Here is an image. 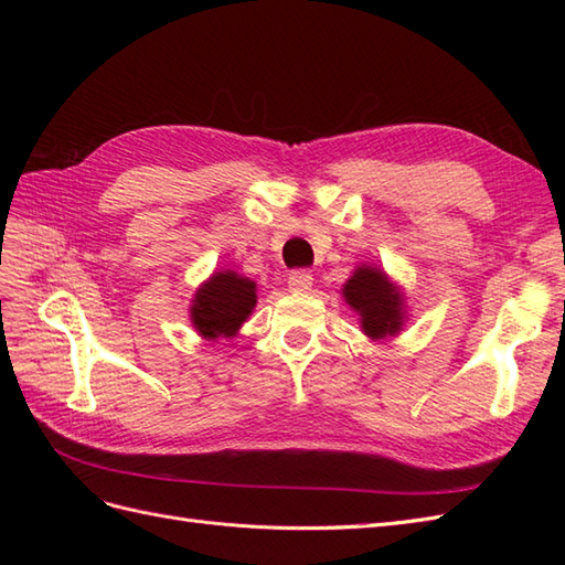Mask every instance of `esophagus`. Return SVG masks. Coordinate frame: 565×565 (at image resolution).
Here are the masks:
<instances>
[{
  "mask_svg": "<svg viewBox=\"0 0 565 565\" xmlns=\"http://www.w3.org/2000/svg\"><path fill=\"white\" fill-rule=\"evenodd\" d=\"M287 285L292 292H309L313 285V276L309 270H292L287 278Z\"/></svg>",
  "mask_w": 565,
  "mask_h": 565,
  "instance_id": "1",
  "label": "esophagus"
}]
</instances>
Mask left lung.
Wrapping results in <instances>:
<instances>
[{"label": "left lung", "instance_id": "left-lung-1", "mask_svg": "<svg viewBox=\"0 0 565 565\" xmlns=\"http://www.w3.org/2000/svg\"><path fill=\"white\" fill-rule=\"evenodd\" d=\"M347 303L361 316L363 332L380 341L396 337L405 320V303L396 285H391L386 273L377 266H358L353 276L341 287Z\"/></svg>", "mask_w": 565, "mask_h": 565}]
</instances>
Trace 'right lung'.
<instances>
[{
  "label": "right lung",
  "mask_w": 565,
  "mask_h": 565,
  "mask_svg": "<svg viewBox=\"0 0 565 565\" xmlns=\"http://www.w3.org/2000/svg\"><path fill=\"white\" fill-rule=\"evenodd\" d=\"M256 306V282L235 270H216L191 303V322L204 339H231Z\"/></svg>",
  "instance_id": "obj_1"
}]
</instances>
